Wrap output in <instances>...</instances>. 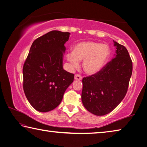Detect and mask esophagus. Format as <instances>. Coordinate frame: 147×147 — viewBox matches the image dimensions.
<instances>
[{"label": "esophagus", "mask_w": 147, "mask_h": 147, "mask_svg": "<svg viewBox=\"0 0 147 147\" xmlns=\"http://www.w3.org/2000/svg\"><path fill=\"white\" fill-rule=\"evenodd\" d=\"M74 79L76 80H81L82 79V76L81 75H80V74H75V76H74Z\"/></svg>", "instance_id": "34e87169"}]
</instances>
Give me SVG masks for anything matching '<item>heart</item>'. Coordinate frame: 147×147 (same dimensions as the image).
<instances>
[{
    "mask_svg": "<svg viewBox=\"0 0 147 147\" xmlns=\"http://www.w3.org/2000/svg\"><path fill=\"white\" fill-rule=\"evenodd\" d=\"M110 50L106 45L98 42L86 41L76 44L73 53L67 54V59L74 68L79 66V61L84 60L83 68L87 74H94L102 69L108 61Z\"/></svg>",
    "mask_w": 147,
    "mask_h": 147,
    "instance_id": "heart-1",
    "label": "heart"
}]
</instances>
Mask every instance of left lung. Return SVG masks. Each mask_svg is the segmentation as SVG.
Segmentation results:
<instances>
[{
	"mask_svg": "<svg viewBox=\"0 0 147 147\" xmlns=\"http://www.w3.org/2000/svg\"><path fill=\"white\" fill-rule=\"evenodd\" d=\"M115 58L98 73L82 79V101L86 109L96 115L113 111L127 93L132 73V61L126 47L114 41Z\"/></svg>",
	"mask_w": 147,
	"mask_h": 147,
	"instance_id": "8db88e82",
	"label": "left lung"
}]
</instances>
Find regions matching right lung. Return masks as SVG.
<instances>
[{"label": "right lung", "mask_w": 147, "mask_h": 147, "mask_svg": "<svg viewBox=\"0 0 147 147\" xmlns=\"http://www.w3.org/2000/svg\"><path fill=\"white\" fill-rule=\"evenodd\" d=\"M69 35L53 30L39 37L33 42L24 61V92L32 106L40 112L56 108L74 80V74L63 68L64 44Z\"/></svg>", "instance_id": "right-lung-1"}]
</instances>
